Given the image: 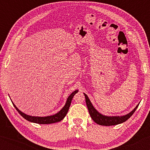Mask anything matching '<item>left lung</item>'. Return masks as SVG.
<instances>
[{
	"instance_id": "1",
	"label": "left lung",
	"mask_w": 150,
	"mask_h": 150,
	"mask_svg": "<svg viewBox=\"0 0 150 150\" xmlns=\"http://www.w3.org/2000/svg\"><path fill=\"white\" fill-rule=\"evenodd\" d=\"M85 97V101H86V104H87V108H88V111L89 114H90L91 118H92V120L95 122L97 124L101 125H106V126H109V125H115L120 124V123H123V122L126 121L127 120L130 118V116L133 114L134 112L135 111V110L137 109V108L138 107L139 104L136 106V107L132 110V111H130V113L128 114L125 115V116H107L102 115L101 113L98 112L97 110L95 109V108L93 106V105L91 103L90 100L87 97V95L84 93Z\"/></svg>"
}]
</instances>
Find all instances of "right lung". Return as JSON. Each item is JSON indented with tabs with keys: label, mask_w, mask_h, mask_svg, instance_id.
<instances>
[{
	"label": "right lung",
	"mask_w": 150,
	"mask_h": 150,
	"mask_svg": "<svg viewBox=\"0 0 150 150\" xmlns=\"http://www.w3.org/2000/svg\"><path fill=\"white\" fill-rule=\"evenodd\" d=\"M77 92H78V90L74 91L69 97H68L66 103H65V106H63V108H62L59 112H58L57 113H56V114L54 115H52V116H45V117L29 116V115L25 114V113H22L21 111H20V110L16 107V106H15L13 103V104L14 105L15 108H16V110L18 111V113H20V114L25 119L27 120L28 121L32 122V123H38V124H51V123H57V122L61 121V120H62L65 118V116H66L67 113H68V109H69L70 108L72 99H73L74 95H75V94Z\"/></svg>",
	"instance_id": "right-lung-1"
}]
</instances>
